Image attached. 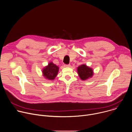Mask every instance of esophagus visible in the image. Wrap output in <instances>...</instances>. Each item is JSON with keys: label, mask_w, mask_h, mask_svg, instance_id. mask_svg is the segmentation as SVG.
<instances>
[{"label": "esophagus", "mask_w": 132, "mask_h": 132, "mask_svg": "<svg viewBox=\"0 0 132 132\" xmlns=\"http://www.w3.org/2000/svg\"><path fill=\"white\" fill-rule=\"evenodd\" d=\"M64 66H65V67H70V64L65 65H64Z\"/></svg>", "instance_id": "1"}]
</instances>
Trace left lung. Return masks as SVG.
Segmentation results:
<instances>
[{
    "label": "left lung",
    "mask_w": 132,
    "mask_h": 132,
    "mask_svg": "<svg viewBox=\"0 0 132 132\" xmlns=\"http://www.w3.org/2000/svg\"><path fill=\"white\" fill-rule=\"evenodd\" d=\"M77 71L80 78L85 80L93 76V70L92 68L83 64L77 68Z\"/></svg>",
    "instance_id": "left-lung-1"
}]
</instances>
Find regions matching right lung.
Segmentation results:
<instances>
[{
  "instance_id": "obj_1",
  "label": "right lung",
  "mask_w": 132,
  "mask_h": 132,
  "mask_svg": "<svg viewBox=\"0 0 132 132\" xmlns=\"http://www.w3.org/2000/svg\"><path fill=\"white\" fill-rule=\"evenodd\" d=\"M59 67L53 64L52 62H50L47 66L44 68L42 70L43 76L45 78L49 80H54L57 76L59 72Z\"/></svg>"
}]
</instances>
